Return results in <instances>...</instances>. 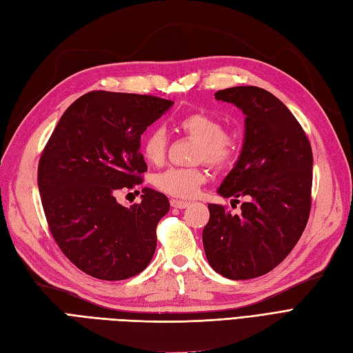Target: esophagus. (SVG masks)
I'll return each mask as SVG.
<instances>
[{
    "label": "esophagus",
    "instance_id": "1",
    "mask_svg": "<svg viewBox=\"0 0 353 353\" xmlns=\"http://www.w3.org/2000/svg\"><path fill=\"white\" fill-rule=\"evenodd\" d=\"M188 205H190V201H184V200H175V199L170 200V206L175 208V209H185Z\"/></svg>",
    "mask_w": 353,
    "mask_h": 353
}]
</instances>
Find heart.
<instances>
[{
  "instance_id": "heart-1",
  "label": "heart",
  "mask_w": 353,
  "mask_h": 353,
  "mask_svg": "<svg viewBox=\"0 0 353 353\" xmlns=\"http://www.w3.org/2000/svg\"><path fill=\"white\" fill-rule=\"evenodd\" d=\"M179 128L200 141L197 159L208 163L225 168L236 162L239 143L236 138L223 132V125L215 116L208 113H190L179 121ZM143 154L153 165L163 162L166 156V132L163 128L154 126L143 138ZM208 174L201 168L170 166L153 176L154 187L165 194L190 199L197 194L199 188L206 183Z\"/></svg>"
}]
</instances>
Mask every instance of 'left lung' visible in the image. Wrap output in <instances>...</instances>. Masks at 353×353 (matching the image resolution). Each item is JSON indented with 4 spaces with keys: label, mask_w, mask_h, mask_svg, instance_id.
Here are the masks:
<instances>
[{
    "label": "left lung",
    "mask_w": 353,
    "mask_h": 353,
    "mask_svg": "<svg viewBox=\"0 0 353 353\" xmlns=\"http://www.w3.org/2000/svg\"><path fill=\"white\" fill-rule=\"evenodd\" d=\"M215 99L232 103L245 116L241 153L218 188L222 197H244V203L240 215L208 205L203 245L209 265L222 276L256 279L285 259L306 227L312 148L301 123L270 91L232 87L215 92Z\"/></svg>",
    "instance_id": "left-lung-1"
}]
</instances>
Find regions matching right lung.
<instances>
[{"instance_id": "1", "label": "right lung", "mask_w": 353, "mask_h": 353, "mask_svg": "<svg viewBox=\"0 0 353 353\" xmlns=\"http://www.w3.org/2000/svg\"><path fill=\"white\" fill-rule=\"evenodd\" d=\"M172 104L91 91L63 113L41 154L38 188L50 231L68 259L94 279L126 280L153 258L168 197L144 187L141 203L125 208L116 194L143 184L141 135Z\"/></svg>"}]
</instances>
